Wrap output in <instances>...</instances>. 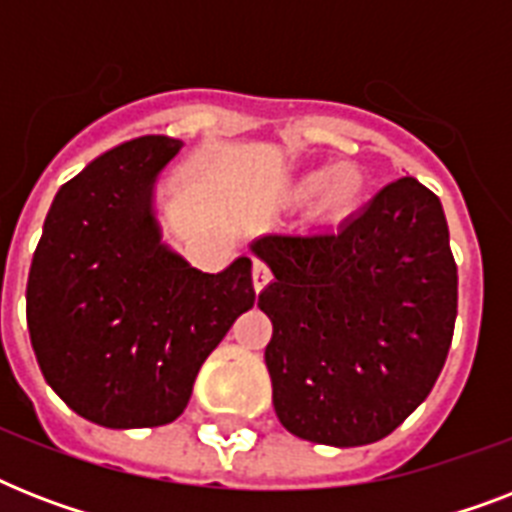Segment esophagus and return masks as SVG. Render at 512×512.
Wrapping results in <instances>:
<instances>
[{
  "label": "esophagus",
  "instance_id": "esophagus-1",
  "mask_svg": "<svg viewBox=\"0 0 512 512\" xmlns=\"http://www.w3.org/2000/svg\"><path fill=\"white\" fill-rule=\"evenodd\" d=\"M268 281H271V268L263 260H255V265H252V284H255L257 292L268 287Z\"/></svg>",
  "mask_w": 512,
  "mask_h": 512
}]
</instances>
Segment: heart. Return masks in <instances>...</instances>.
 Masks as SVG:
<instances>
[{"label": "heart", "instance_id": "b5f03b06", "mask_svg": "<svg viewBox=\"0 0 512 512\" xmlns=\"http://www.w3.org/2000/svg\"><path fill=\"white\" fill-rule=\"evenodd\" d=\"M366 193L364 175L350 167H316L297 177L295 183L289 185V196L295 201H311L319 196L321 212L332 217H345L356 212L361 199Z\"/></svg>", "mask_w": 512, "mask_h": 512}]
</instances>
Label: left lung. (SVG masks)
<instances>
[{
	"label": "left lung",
	"instance_id": "1",
	"mask_svg": "<svg viewBox=\"0 0 512 512\" xmlns=\"http://www.w3.org/2000/svg\"><path fill=\"white\" fill-rule=\"evenodd\" d=\"M273 409L297 438L364 446L428 398L457 319V265L441 201L414 177L385 185L335 231L268 233Z\"/></svg>",
	"mask_w": 512,
	"mask_h": 512
}]
</instances>
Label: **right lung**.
I'll return each instance as SVG.
<instances>
[{
    "instance_id": "right-lung-1",
    "label": "right lung",
    "mask_w": 512,
    "mask_h": 512,
    "mask_svg": "<svg viewBox=\"0 0 512 512\" xmlns=\"http://www.w3.org/2000/svg\"><path fill=\"white\" fill-rule=\"evenodd\" d=\"M183 143L127 140L55 193L26 287L44 380L103 428L177 420L201 364L255 305L252 260L204 273L162 241L159 172Z\"/></svg>"
}]
</instances>
